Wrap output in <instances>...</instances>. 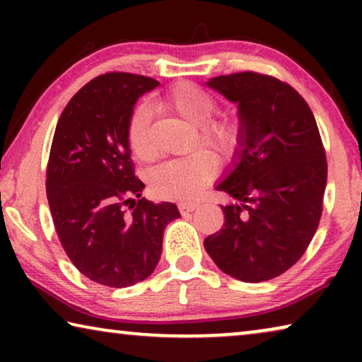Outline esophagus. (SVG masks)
I'll use <instances>...</instances> for the list:
<instances>
[{
  "label": "esophagus",
  "instance_id": "34e87169",
  "mask_svg": "<svg viewBox=\"0 0 362 362\" xmlns=\"http://www.w3.org/2000/svg\"><path fill=\"white\" fill-rule=\"evenodd\" d=\"M197 207V204H194V202H189V204H180L177 206V209H180L181 214H189V212H192Z\"/></svg>",
  "mask_w": 362,
  "mask_h": 362
}]
</instances>
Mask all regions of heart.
<instances>
[{
    "label": "heart",
    "mask_w": 362,
    "mask_h": 362,
    "mask_svg": "<svg viewBox=\"0 0 362 362\" xmlns=\"http://www.w3.org/2000/svg\"><path fill=\"white\" fill-rule=\"evenodd\" d=\"M160 105L196 127V140L219 156L230 158L244 143V125L239 118L214 115L217 102L204 88L189 82L173 86L160 98ZM150 112L146 107H135L127 120L125 140L133 158L150 160L151 146L148 140ZM217 161L207 150H196L189 155L171 158L155 166L150 173V187L156 196L187 201L196 197L212 181Z\"/></svg>",
    "instance_id": "heart-1"
}]
</instances>
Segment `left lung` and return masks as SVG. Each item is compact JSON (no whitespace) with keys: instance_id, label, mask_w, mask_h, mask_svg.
<instances>
[{"instance_id":"left-lung-1","label":"left lung","mask_w":362,"mask_h":362,"mask_svg":"<svg viewBox=\"0 0 362 362\" xmlns=\"http://www.w3.org/2000/svg\"><path fill=\"white\" fill-rule=\"evenodd\" d=\"M207 86L239 103L245 136L216 187L237 204L222 206L224 226L204 249L234 279H275L301 259L323 212L328 163L318 125L305 98L274 76L244 71Z\"/></svg>"}]
</instances>
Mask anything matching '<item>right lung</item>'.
<instances>
[{
	"instance_id": "add662e5",
	"label": "right lung",
	"mask_w": 362,
	"mask_h": 362,
	"mask_svg": "<svg viewBox=\"0 0 362 362\" xmlns=\"http://www.w3.org/2000/svg\"><path fill=\"white\" fill-rule=\"evenodd\" d=\"M156 86L130 72L92 78L64 108L49 153L46 192L61 245L82 275L112 288L153 274L163 232L180 217L173 202L141 197L125 140L136 98Z\"/></svg>"
}]
</instances>
